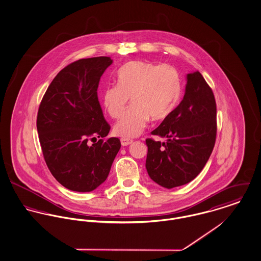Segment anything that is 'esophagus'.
Returning <instances> with one entry per match:
<instances>
[{
  "label": "esophagus",
  "mask_w": 261,
  "mask_h": 261,
  "mask_svg": "<svg viewBox=\"0 0 261 261\" xmlns=\"http://www.w3.org/2000/svg\"><path fill=\"white\" fill-rule=\"evenodd\" d=\"M133 141H134V140L130 139H124V138L121 139V143H122V146L129 145V144H132V143H133Z\"/></svg>",
  "instance_id": "obj_1"
}]
</instances>
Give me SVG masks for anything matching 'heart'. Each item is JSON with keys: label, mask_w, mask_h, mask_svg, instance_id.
Returning <instances> with one entry per match:
<instances>
[{"label": "heart", "mask_w": 261, "mask_h": 261, "mask_svg": "<svg viewBox=\"0 0 261 261\" xmlns=\"http://www.w3.org/2000/svg\"><path fill=\"white\" fill-rule=\"evenodd\" d=\"M118 84L103 91V105L108 114L118 119L130 97L132 106L114 126L116 135L137 138L150 118L161 121L175 109L181 94V79L173 66L133 61L119 70Z\"/></svg>", "instance_id": "heart-1"}]
</instances>
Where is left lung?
Masks as SVG:
<instances>
[{
    "mask_svg": "<svg viewBox=\"0 0 261 261\" xmlns=\"http://www.w3.org/2000/svg\"><path fill=\"white\" fill-rule=\"evenodd\" d=\"M181 103L152 135L166 142L145 140V167L158 185L171 189L195 179L206 165L217 135V107L212 89L199 71L186 75Z\"/></svg>",
    "mask_w": 261,
    "mask_h": 261,
    "instance_id": "8db88e82",
    "label": "left lung"
}]
</instances>
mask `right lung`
Wrapping results in <instances>:
<instances>
[{
	"label": "right lung",
	"instance_id": "obj_1",
	"mask_svg": "<svg viewBox=\"0 0 261 261\" xmlns=\"http://www.w3.org/2000/svg\"><path fill=\"white\" fill-rule=\"evenodd\" d=\"M113 60L100 56L77 60L61 70L47 88L38 109L36 127L46 165L71 191L91 192L104 183L121 148L108 136L98 100L100 79Z\"/></svg>",
	"mask_w": 261,
	"mask_h": 261
}]
</instances>
